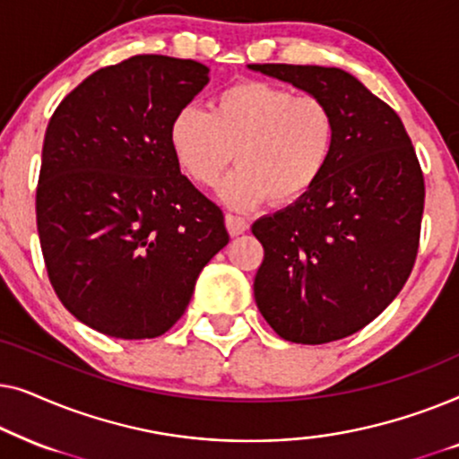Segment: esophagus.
<instances>
[{"label": "esophagus", "instance_id": "34e87169", "mask_svg": "<svg viewBox=\"0 0 459 459\" xmlns=\"http://www.w3.org/2000/svg\"><path fill=\"white\" fill-rule=\"evenodd\" d=\"M225 225H228L230 236H240L248 230L250 223H248V219H244L240 215H231V212H228V215H225Z\"/></svg>", "mask_w": 459, "mask_h": 459}]
</instances>
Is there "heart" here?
I'll return each instance as SVG.
<instances>
[{
  "label": "heart",
  "instance_id": "heart-1",
  "mask_svg": "<svg viewBox=\"0 0 459 459\" xmlns=\"http://www.w3.org/2000/svg\"><path fill=\"white\" fill-rule=\"evenodd\" d=\"M173 156L194 184L215 186L234 160L240 167L221 198L250 209L272 198L292 204L328 171L336 117L317 96H294L265 81H240L211 100L209 112L184 106L169 127Z\"/></svg>",
  "mask_w": 459,
  "mask_h": 459
}]
</instances>
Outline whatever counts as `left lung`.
I'll return each instance as SVG.
<instances>
[{
	"label": "left lung",
	"mask_w": 459,
	"mask_h": 459,
	"mask_svg": "<svg viewBox=\"0 0 459 459\" xmlns=\"http://www.w3.org/2000/svg\"><path fill=\"white\" fill-rule=\"evenodd\" d=\"M322 98L336 117L328 171L305 198L261 217L255 300L290 342L341 341L380 316L420 247L424 175L397 112L341 68L250 65Z\"/></svg>",
	"instance_id": "obj_1"
}]
</instances>
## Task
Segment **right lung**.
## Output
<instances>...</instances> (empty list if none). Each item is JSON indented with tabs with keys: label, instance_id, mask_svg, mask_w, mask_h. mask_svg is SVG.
Instances as JSON below:
<instances>
[{
	"label": "right lung",
	"instance_id": "1",
	"mask_svg": "<svg viewBox=\"0 0 459 459\" xmlns=\"http://www.w3.org/2000/svg\"><path fill=\"white\" fill-rule=\"evenodd\" d=\"M206 83L196 60L131 56L90 74L49 118L35 198L43 261L60 303L106 336L165 334L230 242L221 209L169 143L173 117Z\"/></svg>",
	"mask_w": 459,
	"mask_h": 459
}]
</instances>
